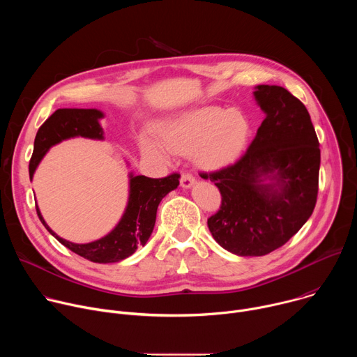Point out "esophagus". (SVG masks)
<instances>
[{"label": "esophagus", "instance_id": "esophagus-1", "mask_svg": "<svg viewBox=\"0 0 357 357\" xmlns=\"http://www.w3.org/2000/svg\"><path fill=\"white\" fill-rule=\"evenodd\" d=\"M193 183H195V176H193L192 174L183 172V174L181 175V185H182V188L188 189V188H190Z\"/></svg>", "mask_w": 357, "mask_h": 357}]
</instances>
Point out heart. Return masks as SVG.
<instances>
[{
  "mask_svg": "<svg viewBox=\"0 0 357 357\" xmlns=\"http://www.w3.org/2000/svg\"><path fill=\"white\" fill-rule=\"evenodd\" d=\"M250 123L241 112L222 107H203L171 119L160 127L161 141L142 137L144 154L168 161L172 152L192 154L206 169L233 164L245 148Z\"/></svg>",
  "mask_w": 357,
  "mask_h": 357,
  "instance_id": "heart-1",
  "label": "heart"
}]
</instances>
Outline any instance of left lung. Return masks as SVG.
<instances>
[{
	"instance_id": "8db88e82",
	"label": "left lung",
	"mask_w": 357,
	"mask_h": 357,
	"mask_svg": "<svg viewBox=\"0 0 357 357\" xmlns=\"http://www.w3.org/2000/svg\"><path fill=\"white\" fill-rule=\"evenodd\" d=\"M266 119L231 165L200 176L220 190V209L208 219L213 238L236 256H266L311 218L318 196L321 149L302 101L281 86L254 91Z\"/></svg>"
}]
</instances>
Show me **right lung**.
<instances>
[{"instance_id": "1", "label": "right lung", "mask_w": 357, "mask_h": 357, "mask_svg": "<svg viewBox=\"0 0 357 357\" xmlns=\"http://www.w3.org/2000/svg\"><path fill=\"white\" fill-rule=\"evenodd\" d=\"M105 114L96 109H59L50 116L38 130L33 154L29 161V178L32 179L36 167L50 146L73 137L103 139V128L98 120ZM179 174H171L165 178L134 176L130 174V196L124 215L119 225L105 237L86 244H76L59 237L43 220L38 206L39 220L59 243L79 254L80 257L93 263H119L141 245H145L155 226L157 209L160 202L179 185Z\"/></svg>"}]
</instances>
